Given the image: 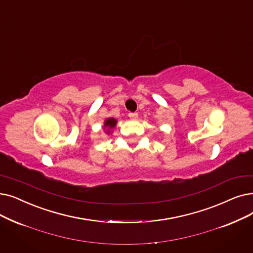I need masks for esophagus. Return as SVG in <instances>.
<instances>
[{
  "label": "esophagus",
  "instance_id": "obj_1",
  "mask_svg": "<svg viewBox=\"0 0 253 253\" xmlns=\"http://www.w3.org/2000/svg\"><path fill=\"white\" fill-rule=\"evenodd\" d=\"M128 116H129V118L131 120H136L138 118V114L137 113H129Z\"/></svg>",
  "mask_w": 253,
  "mask_h": 253
}]
</instances>
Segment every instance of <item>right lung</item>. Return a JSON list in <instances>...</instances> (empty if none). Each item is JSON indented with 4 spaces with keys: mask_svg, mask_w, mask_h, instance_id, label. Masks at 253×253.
I'll return each mask as SVG.
<instances>
[{
    "mask_svg": "<svg viewBox=\"0 0 253 253\" xmlns=\"http://www.w3.org/2000/svg\"><path fill=\"white\" fill-rule=\"evenodd\" d=\"M118 121L114 118H108L104 121V125H103V129L105 131V133L107 134H111L113 132V129L117 126Z\"/></svg>",
    "mask_w": 253,
    "mask_h": 253,
    "instance_id": "add662e5",
    "label": "right lung"
}]
</instances>
